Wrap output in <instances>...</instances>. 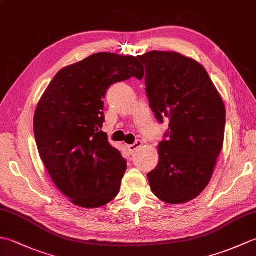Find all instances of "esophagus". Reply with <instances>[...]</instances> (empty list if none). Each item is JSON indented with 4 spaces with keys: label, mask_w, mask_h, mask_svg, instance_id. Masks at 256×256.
I'll return each instance as SVG.
<instances>
[{
    "label": "esophagus",
    "mask_w": 256,
    "mask_h": 256,
    "mask_svg": "<svg viewBox=\"0 0 256 256\" xmlns=\"http://www.w3.org/2000/svg\"><path fill=\"white\" fill-rule=\"evenodd\" d=\"M143 146V142L142 140H136V142H135L134 144H132V145H128V150H130V153H135V152H136L138 148H140Z\"/></svg>",
    "instance_id": "obj_1"
}]
</instances>
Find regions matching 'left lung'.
I'll return each instance as SVG.
<instances>
[{
	"label": "left lung",
	"mask_w": 256,
	"mask_h": 256,
	"mask_svg": "<svg viewBox=\"0 0 256 256\" xmlns=\"http://www.w3.org/2000/svg\"><path fill=\"white\" fill-rule=\"evenodd\" d=\"M146 94L157 121L168 131L158 145L160 162L148 174L152 192L162 201L188 202L204 192L222 150L226 108L199 62L175 52H148Z\"/></svg>",
	"instance_id": "8db88e82"
}]
</instances>
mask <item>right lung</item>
<instances>
[{"label": "right lung", "mask_w": 256, "mask_h": 256, "mask_svg": "<svg viewBox=\"0 0 256 256\" xmlns=\"http://www.w3.org/2000/svg\"><path fill=\"white\" fill-rule=\"evenodd\" d=\"M132 77H144L136 57L98 52L62 68L37 104L40 158L57 188L82 208H99L120 192L126 160L101 131L102 99L108 86Z\"/></svg>", "instance_id": "add662e5"}]
</instances>
